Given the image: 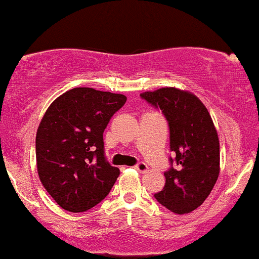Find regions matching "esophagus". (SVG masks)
Instances as JSON below:
<instances>
[{"label": "esophagus", "instance_id": "obj_1", "mask_svg": "<svg viewBox=\"0 0 259 259\" xmlns=\"http://www.w3.org/2000/svg\"><path fill=\"white\" fill-rule=\"evenodd\" d=\"M135 169H136V170H139L140 173H146L147 169H148V167H147L146 163L140 162V163H138V164L135 165Z\"/></svg>", "mask_w": 259, "mask_h": 259}]
</instances>
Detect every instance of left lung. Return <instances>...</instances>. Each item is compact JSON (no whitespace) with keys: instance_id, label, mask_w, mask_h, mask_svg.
Masks as SVG:
<instances>
[{"instance_id":"obj_1","label":"left lung","mask_w":259,"mask_h":259,"mask_svg":"<svg viewBox=\"0 0 259 259\" xmlns=\"http://www.w3.org/2000/svg\"><path fill=\"white\" fill-rule=\"evenodd\" d=\"M140 96L160 108L168 120L170 151L175 158L164 173L165 185L154 195L177 214L191 213L206 201L221 171L218 133L209 112L192 92L162 88Z\"/></svg>"}]
</instances>
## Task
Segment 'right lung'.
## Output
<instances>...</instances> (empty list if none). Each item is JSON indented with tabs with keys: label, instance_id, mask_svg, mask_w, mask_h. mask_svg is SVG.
<instances>
[{
	"label": "right lung",
	"instance_id": "right-lung-1",
	"mask_svg": "<svg viewBox=\"0 0 259 259\" xmlns=\"http://www.w3.org/2000/svg\"><path fill=\"white\" fill-rule=\"evenodd\" d=\"M126 102L121 94L75 88L45 112L36 133V167L46 191L68 212L100 203L119 177L107 162L103 132Z\"/></svg>",
	"mask_w": 259,
	"mask_h": 259
}]
</instances>
